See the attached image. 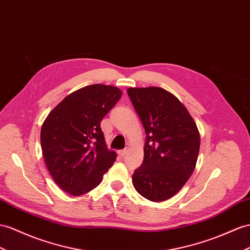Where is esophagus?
<instances>
[{
	"label": "esophagus",
	"instance_id": "1",
	"mask_svg": "<svg viewBox=\"0 0 250 250\" xmlns=\"http://www.w3.org/2000/svg\"><path fill=\"white\" fill-rule=\"evenodd\" d=\"M127 150H129V146H125V148L124 150H120V151H119V154H120L121 156H125V155L126 154Z\"/></svg>",
	"mask_w": 250,
	"mask_h": 250
}]
</instances>
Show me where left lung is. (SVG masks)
Wrapping results in <instances>:
<instances>
[{
  "label": "left lung",
  "instance_id": "8db88e82",
  "mask_svg": "<svg viewBox=\"0 0 250 250\" xmlns=\"http://www.w3.org/2000/svg\"><path fill=\"white\" fill-rule=\"evenodd\" d=\"M146 131L144 162L132 182L140 195L164 202L193 173L201 138L196 124L174 95L162 87L126 89Z\"/></svg>",
  "mask_w": 250,
  "mask_h": 250
}]
</instances>
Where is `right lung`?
<instances>
[{"label": "right lung", "mask_w": 250, "mask_h": 250, "mask_svg": "<svg viewBox=\"0 0 250 250\" xmlns=\"http://www.w3.org/2000/svg\"><path fill=\"white\" fill-rule=\"evenodd\" d=\"M121 95L112 85H87L66 96L44 120V161L56 184L70 195L97 187L116 161V153L106 148L100 123Z\"/></svg>", "instance_id": "right-lung-1"}]
</instances>
